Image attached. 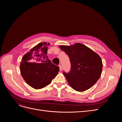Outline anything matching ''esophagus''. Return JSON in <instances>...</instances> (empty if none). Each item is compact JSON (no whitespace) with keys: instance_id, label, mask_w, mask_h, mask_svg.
<instances>
[{"instance_id":"esophagus-1","label":"esophagus","mask_w":122,"mask_h":122,"mask_svg":"<svg viewBox=\"0 0 122 122\" xmlns=\"http://www.w3.org/2000/svg\"><path fill=\"white\" fill-rule=\"evenodd\" d=\"M59 67H60V71H62V66L61 65H60V66H59Z\"/></svg>"}]
</instances>
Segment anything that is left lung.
I'll list each match as a JSON object with an SVG mask.
<instances>
[{"label": "left lung", "instance_id": "left-lung-1", "mask_svg": "<svg viewBox=\"0 0 122 122\" xmlns=\"http://www.w3.org/2000/svg\"><path fill=\"white\" fill-rule=\"evenodd\" d=\"M60 48L68 55L71 62L70 72H63L70 86L78 92L85 91L93 86L102 73L103 65L99 55L81 43L61 45Z\"/></svg>", "mask_w": 122, "mask_h": 122}]
</instances>
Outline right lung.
I'll return each instance as SVG.
<instances>
[{
	"instance_id": "obj_1",
	"label": "right lung",
	"mask_w": 122,
	"mask_h": 122,
	"mask_svg": "<svg viewBox=\"0 0 122 122\" xmlns=\"http://www.w3.org/2000/svg\"><path fill=\"white\" fill-rule=\"evenodd\" d=\"M49 45L50 44L47 42L40 43L22 58L21 75L25 82L35 89H41L49 84L60 70L47 56Z\"/></svg>"
}]
</instances>
